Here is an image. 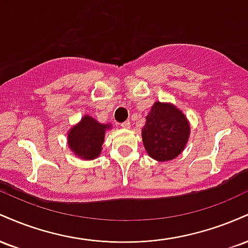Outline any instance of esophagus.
I'll return each instance as SVG.
<instances>
[{
  "label": "esophagus",
  "instance_id": "1",
  "mask_svg": "<svg viewBox=\"0 0 248 248\" xmlns=\"http://www.w3.org/2000/svg\"><path fill=\"white\" fill-rule=\"evenodd\" d=\"M120 126H121V128H124V129H128V128L130 127V122L129 121H124V122H122Z\"/></svg>",
  "mask_w": 248,
  "mask_h": 248
}]
</instances>
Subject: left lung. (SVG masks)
Instances as JSON below:
<instances>
[{
	"label": "left lung",
	"instance_id": "8db88e82",
	"mask_svg": "<svg viewBox=\"0 0 248 248\" xmlns=\"http://www.w3.org/2000/svg\"><path fill=\"white\" fill-rule=\"evenodd\" d=\"M142 142L148 155L158 162L171 161L181 155L190 136V122L171 102L156 101L146 116Z\"/></svg>",
	"mask_w": 248,
	"mask_h": 248
}]
</instances>
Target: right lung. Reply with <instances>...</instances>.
<instances>
[{
    "mask_svg": "<svg viewBox=\"0 0 248 248\" xmlns=\"http://www.w3.org/2000/svg\"><path fill=\"white\" fill-rule=\"evenodd\" d=\"M110 124H100L90 115H84L78 124L67 132V146L78 158L85 161L95 160L102 152V144Z\"/></svg>",
    "mask_w": 248,
    "mask_h": 248,
    "instance_id": "right-lung-1",
    "label": "right lung"
}]
</instances>
